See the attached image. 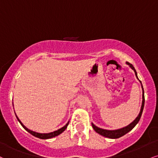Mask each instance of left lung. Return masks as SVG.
<instances>
[{
    "mask_svg": "<svg viewBox=\"0 0 158 158\" xmlns=\"http://www.w3.org/2000/svg\"><path fill=\"white\" fill-rule=\"evenodd\" d=\"M127 64H129V65H130V67L132 68V70H133L135 73L136 77L138 78V76H137V72L135 71V68L133 67V65H132V64L129 63V62H127ZM140 82L141 83V81H140ZM141 86H142V85H141ZM142 89H143V95H142V97H143V101H142L141 108H140V111L139 114H138V117H137L135 119V120L132 121V123H130L128 126L123 127V128H121V129H118V130H104V129L99 128V127H96V125H94V123H92V127H93V128L94 129V130L96 131L97 133L101 135L106 137V138H113V139H115V138H120V137H122L123 135H126L127 132H129L130 131L132 130V129H133L134 127H135V125L137 124V123H138V121H139L140 117H141L142 113H143V107H144V102H145V98H144V91H143V86H142Z\"/></svg>",
    "mask_w": 158,
    "mask_h": 158,
    "instance_id": "1",
    "label": "left lung"
}]
</instances>
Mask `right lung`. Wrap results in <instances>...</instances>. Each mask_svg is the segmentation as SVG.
I'll return each mask as SVG.
<instances>
[{
    "label": "right lung",
    "instance_id": "right-lung-1",
    "mask_svg": "<svg viewBox=\"0 0 158 158\" xmlns=\"http://www.w3.org/2000/svg\"><path fill=\"white\" fill-rule=\"evenodd\" d=\"M16 117H17V119H18L19 122H20V124H21V126L23 127L25 130L27 131L28 132H29L30 134H31L32 135L37 137V138H40V139H49V138H54V137L59 135H60L61 133H62V132H63L64 131L66 130V128H67V127H68V123H69V121H68V122L66 123V124L64 125L63 127H62V128L59 129V130H57L54 131V132H49V133H39V132H34V131L30 130H28V128H26V127H25L23 124L22 122L20 121V119L18 118L17 115H16Z\"/></svg>",
    "mask_w": 158,
    "mask_h": 158
}]
</instances>
